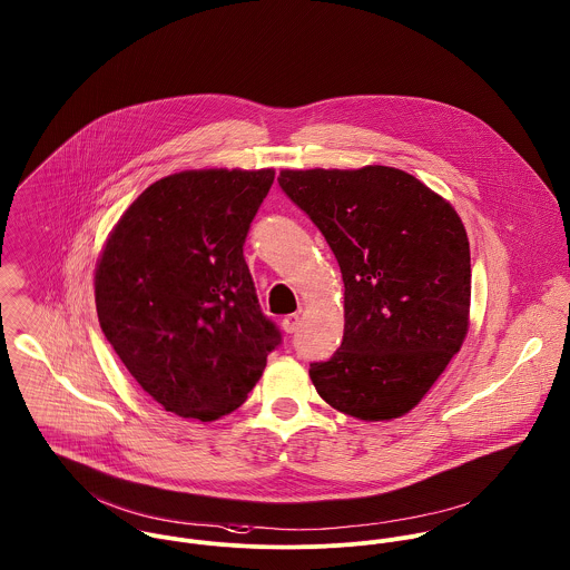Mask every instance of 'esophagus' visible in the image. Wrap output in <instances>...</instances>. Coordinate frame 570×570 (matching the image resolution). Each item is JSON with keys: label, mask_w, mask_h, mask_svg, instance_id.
Returning a JSON list of instances; mask_svg holds the SVG:
<instances>
[{"label": "esophagus", "mask_w": 570, "mask_h": 570, "mask_svg": "<svg viewBox=\"0 0 570 570\" xmlns=\"http://www.w3.org/2000/svg\"><path fill=\"white\" fill-rule=\"evenodd\" d=\"M282 328H284V333H288V335L297 333V328H299V315H288V317H284V320H282Z\"/></svg>", "instance_id": "esophagus-1"}]
</instances>
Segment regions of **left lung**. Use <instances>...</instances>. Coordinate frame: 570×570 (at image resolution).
Returning a JSON list of instances; mask_svg holds the SVG:
<instances>
[{
    "label": "left lung",
    "mask_w": 570,
    "mask_h": 570,
    "mask_svg": "<svg viewBox=\"0 0 570 570\" xmlns=\"http://www.w3.org/2000/svg\"><path fill=\"white\" fill-rule=\"evenodd\" d=\"M279 187L331 244L343 342L311 379L365 423L414 410L466 337L471 257L454 207L403 169H282Z\"/></svg>",
    "instance_id": "8db88e82"
}]
</instances>
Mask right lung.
<instances>
[{"mask_svg": "<svg viewBox=\"0 0 570 570\" xmlns=\"http://www.w3.org/2000/svg\"><path fill=\"white\" fill-rule=\"evenodd\" d=\"M275 169H189L149 185L95 271L104 335L167 412L203 423L237 410L279 333L257 304L244 239Z\"/></svg>", "mask_w": 570, "mask_h": 570, "instance_id": "obj_1", "label": "right lung"}]
</instances>
